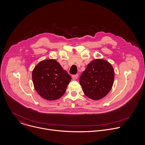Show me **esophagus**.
<instances>
[{
    "instance_id": "1",
    "label": "esophagus",
    "mask_w": 145,
    "mask_h": 145,
    "mask_svg": "<svg viewBox=\"0 0 145 145\" xmlns=\"http://www.w3.org/2000/svg\"><path fill=\"white\" fill-rule=\"evenodd\" d=\"M78 77V74H74V75H73L72 76V78L73 80H76L77 79Z\"/></svg>"
}]
</instances>
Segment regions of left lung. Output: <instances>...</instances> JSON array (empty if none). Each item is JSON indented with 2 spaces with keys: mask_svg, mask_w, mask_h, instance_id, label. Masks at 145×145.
Returning <instances> with one entry per match:
<instances>
[{
  "mask_svg": "<svg viewBox=\"0 0 145 145\" xmlns=\"http://www.w3.org/2000/svg\"><path fill=\"white\" fill-rule=\"evenodd\" d=\"M114 80V71L112 65L106 60L96 59L82 73L79 82L88 97L99 100L110 91Z\"/></svg>",
  "mask_w": 145,
  "mask_h": 145,
  "instance_id": "8db88e82",
  "label": "left lung"
}]
</instances>
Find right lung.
Here are the masks:
<instances>
[{
  "label": "right lung",
  "instance_id": "add662e5",
  "mask_svg": "<svg viewBox=\"0 0 145 145\" xmlns=\"http://www.w3.org/2000/svg\"><path fill=\"white\" fill-rule=\"evenodd\" d=\"M32 79L35 89L45 99L60 98L71 81V76L53 59L40 61L34 68Z\"/></svg>",
  "mask_w": 145,
  "mask_h": 145
}]
</instances>
